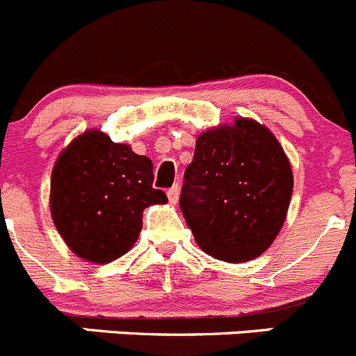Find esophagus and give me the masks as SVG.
Returning <instances> with one entry per match:
<instances>
[{
    "mask_svg": "<svg viewBox=\"0 0 356 356\" xmlns=\"http://www.w3.org/2000/svg\"><path fill=\"white\" fill-rule=\"evenodd\" d=\"M167 195H168V200H170V204H177L179 195H181V189H179V186L175 184V186H172L170 189H168Z\"/></svg>",
    "mask_w": 356,
    "mask_h": 356,
    "instance_id": "esophagus-1",
    "label": "esophagus"
}]
</instances>
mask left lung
<instances>
[{"instance_id": "8db88e82", "label": "left lung", "mask_w": 356, "mask_h": 356, "mask_svg": "<svg viewBox=\"0 0 356 356\" xmlns=\"http://www.w3.org/2000/svg\"><path fill=\"white\" fill-rule=\"evenodd\" d=\"M291 193L293 174L277 138L260 122L237 118L197 138L179 204L202 251L242 264L277 237Z\"/></svg>"}]
</instances>
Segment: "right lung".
<instances>
[{"label": "right lung", "mask_w": 356, "mask_h": 356, "mask_svg": "<svg viewBox=\"0 0 356 356\" xmlns=\"http://www.w3.org/2000/svg\"><path fill=\"white\" fill-rule=\"evenodd\" d=\"M152 181L151 159L98 129H88L52 168V221L77 257L108 264L137 242L144 209L168 202Z\"/></svg>", "instance_id": "1"}]
</instances>
